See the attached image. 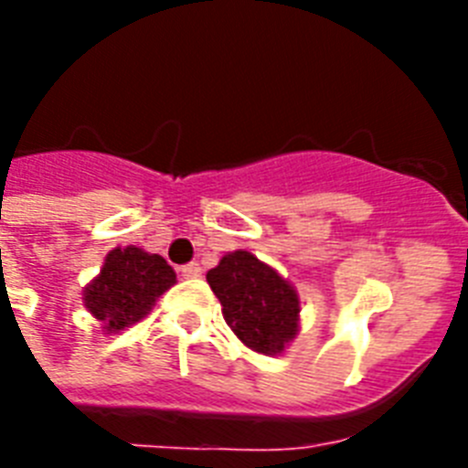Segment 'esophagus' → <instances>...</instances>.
Returning a JSON list of instances; mask_svg holds the SVG:
<instances>
[{
  "label": "esophagus",
  "mask_w": 468,
  "mask_h": 468,
  "mask_svg": "<svg viewBox=\"0 0 468 468\" xmlns=\"http://www.w3.org/2000/svg\"><path fill=\"white\" fill-rule=\"evenodd\" d=\"M201 274H204V270H201L197 262L184 264V267H179V277H182V279H198Z\"/></svg>",
  "instance_id": "obj_1"
}]
</instances>
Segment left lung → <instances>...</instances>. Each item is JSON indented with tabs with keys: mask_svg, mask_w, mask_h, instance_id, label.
<instances>
[{
	"mask_svg": "<svg viewBox=\"0 0 468 468\" xmlns=\"http://www.w3.org/2000/svg\"><path fill=\"white\" fill-rule=\"evenodd\" d=\"M208 284L238 340L260 355H282L301 327V299L292 282L248 250L220 257Z\"/></svg>",
	"mask_w": 468,
	"mask_h": 468,
	"instance_id": "obj_1",
	"label": "left lung"
}]
</instances>
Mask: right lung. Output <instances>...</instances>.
<instances>
[{
  "mask_svg": "<svg viewBox=\"0 0 468 468\" xmlns=\"http://www.w3.org/2000/svg\"><path fill=\"white\" fill-rule=\"evenodd\" d=\"M176 284L167 260L143 248L126 245L106 255L101 271L84 286V308L101 323L104 333H121L141 323L155 301Z\"/></svg>",
  "mask_w": 468,
  "mask_h": 468,
  "instance_id": "obj_1",
  "label": "right lung"
}]
</instances>
